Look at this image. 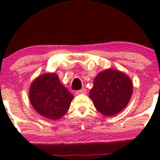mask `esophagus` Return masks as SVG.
Returning <instances> with one entry per match:
<instances>
[{
	"label": "esophagus",
	"mask_w": 160,
	"mask_h": 160,
	"mask_svg": "<svg viewBox=\"0 0 160 160\" xmlns=\"http://www.w3.org/2000/svg\"><path fill=\"white\" fill-rule=\"evenodd\" d=\"M86 89L82 88V89H80V90H78L76 92L77 95H80V94H86Z\"/></svg>",
	"instance_id": "34e87169"
}]
</instances>
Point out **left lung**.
<instances>
[{"mask_svg":"<svg viewBox=\"0 0 160 160\" xmlns=\"http://www.w3.org/2000/svg\"><path fill=\"white\" fill-rule=\"evenodd\" d=\"M133 92L129 77L120 71L108 68L97 74L89 97L101 113L112 117L127 106Z\"/></svg>","mask_w":160,"mask_h":160,"instance_id":"obj_1","label":"left lung"}]
</instances>
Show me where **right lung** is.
I'll use <instances>...</instances> for the list:
<instances>
[{"mask_svg":"<svg viewBox=\"0 0 160 160\" xmlns=\"http://www.w3.org/2000/svg\"><path fill=\"white\" fill-rule=\"evenodd\" d=\"M29 100L42 117L52 120L62 118L68 111L74 95L59 81L56 73H46L33 80Z\"/></svg>","mask_w":160,"mask_h":160,"instance_id":"obj_1","label":"right lung"}]
</instances>
